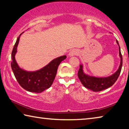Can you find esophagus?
I'll list each match as a JSON object with an SVG mask.
<instances>
[{
  "label": "esophagus",
  "instance_id": "1",
  "mask_svg": "<svg viewBox=\"0 0 129 129\" xmlns=\"http://www.w3.org/2000/svg\"><path fill=\"white\" fill-rule=\"evenodd\" d=\"M77 53H78V51L77 49H72L69 52L68 56L69 57H73L74 56L76 55V54H77Z\"/></svg>",
  "mask_w": 129,
  "mask_h": 129
}]
</instances>
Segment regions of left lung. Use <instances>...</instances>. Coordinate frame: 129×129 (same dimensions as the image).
<instances>
[{"label":"left lung","mask_w":129,"mask_h":129,"mask_svg":"<svg viewBox=\"0 0 129 129\" xmlns=\"http://www.w3.org/2000/svg\"><path fill=\"white\" fill-rule=\"evenodd\" d=\"M116 43L119 47V56L120 57V64L118 69L115 73L107 77H99L90 76L84 72V65H80V69L78 72V77L81 84L86 88L93 91H100L105 90L112 86L116 81L121 73L122 66V57L119 43L116 40Z\"/></svg>","instance_id":"8db88e82"}]
</instances>
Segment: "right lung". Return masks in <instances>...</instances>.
<instances>
[{
    "label": "right lung",
    "instance_id": "1",
    "mask_svg": "<svg viewBox=\"0 0 129 129\" xmlns=\"http://www.w3.org/2000/svg\"><path fill=\"white\" fill-rule=\"evenodd\" d=\"M22 34L17 38L12 50V61L11 62V68L17 82L23 89L30 92L41 93L51 86L56 76L58 66L62 61L67 58V56L64 55L58 57L37 71H28L21 68L15 59V55Z\"/></svg>",
    "mask_w": 129,
    "mask_h": 129
}]
</instances>
